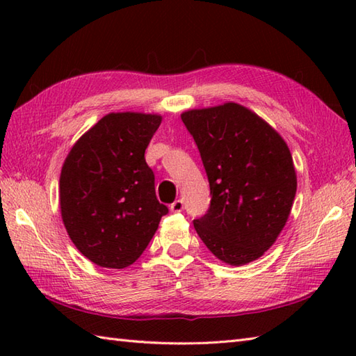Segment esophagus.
I'll return each mask as SVG.
<instances>
[{"label": "esophagus", "mask_w": 356, "mask_h": 356, "mask_svg": "<svg viewBox=\"0 0 356 356\" xmlns=\"http://www.w3.org/2000/svg\"><path fill=\"white\" fill-rule=\"evenodd\" d=\"M170 209L172 211V213H180V211L184 209V200L182 199H177L174 200L171 205H170Z\"/></svg>", "instance_id": "obj_1"}]
</instances>
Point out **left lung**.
I'll return each mask as SVG.
<instances>
[{
    "label": "left lung",
    "instance_id": "obj_1",
    "mask_svg": "<svg viewBox=\"0 0 356 356\" xmlns=\"http://www.w3.org/2000/svg\"><path fill=\"white\" fill-rule=\"evenodd\" d=\"M211 203L194 218L203 243L225 263L246 264L272 246L297 193L291 151L274 128L238 104L185 111Z\"/></svg>",
    "mask_w": 356,
    "mask_h": 356
}]
</instances>
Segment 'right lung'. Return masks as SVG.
Masks as SVG:
<instances>
[{
	"mask_svg": "<svg viewBox=\"0 0 356 356\" xmlns=\"http://www.w3.org/2000/svg\"><path fill=\"white\" fill-rule=\"evenodd\" d=\"M161 120L157 115L110 113L65 159L59 179L63 222L79 252L97 266H130L168 214L145 162Z\"/></svg>",
	"mask_w": 356,
	"mask_h": 356,
	"instance_id": "1",
	"label": "right lung"
}]
</instances>
